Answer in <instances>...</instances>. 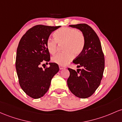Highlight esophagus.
<instances>
[{
	"instance_id": "1",
	"label": "esophagus",
	"mask_w": 122,
	"mask_h": 122,
	"mask_svg": "<svg viewBox=\"0 0 122 122\" xmlns=\"http://www.w3.org/2000/svg\"><path fill=\"white\" fill-rule=\"evenodd\" d=\"M59 69L60 70H62V69H64V68H65V67H63V66H61V65H59Z\"/></svg>"
}]
</instances>
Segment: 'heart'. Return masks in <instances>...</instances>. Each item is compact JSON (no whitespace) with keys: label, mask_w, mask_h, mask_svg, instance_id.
Wrapping results in <instances>:
<instances>
[{"label":"heart","mask_w":122,"mask_h":122,"mask_svg":"<svg viewBox=\"0 0 122 122\" xmlns=\"http://www.w3.org/2000/svg\"><path fill=\"white\" fill-rule=\"evenodd\" d=\"M55 40L48 39L46 43V48L51 54H54L57 50V44L62 45L63 52L57 54L52 57V61L61 66L68 64L75 56L82 52L85 46L83 34L76 29L62 28L55 32Z\"/></svg>","instance_id":"b5f03b06"}]
</instances>
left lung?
Instances as JSON below:
<instances>
[{"mask_svg":"<svg viewBox=\"0 0 122 122\" xmlns=\"http://www.w3.org/2000/svg\"><path fill=\"white\" fill-rule=\"evenodd\" d=\"M70 26L79 29L85 39L82 52L72 61L77 66L76 71L68 68L70 76L67 85L73 94L81 98L91 96L98 88L104 70V56L98 36L88 25L79 24Z\"/></svg>","mask_w":122,"mask_h":122,"instance_id":"1","label":"left lung"}]
</instances>
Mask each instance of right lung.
Listing matches in <instances>:
<instances>
[{
	"mask_svg": "<svg viewBox=\"0 0 122 122\" xmlns=\"http://www.w3.org/2000/svg\"><path fill=\"white\" fill-rule=\"evenodd\" d=\"M60 27L35 26L20 40L16 55V70L22 89L31 98L43 97L48 91L53 76L59 70L55 63H50V67L44 70L40 65L43 61H50L46 41L51 33Z\"/></svg>",
	"mask_w": 122,
	"mask_h": 122,
	"instance_id": "obj_1",
	"label": "right lung"
}]
</instances>
